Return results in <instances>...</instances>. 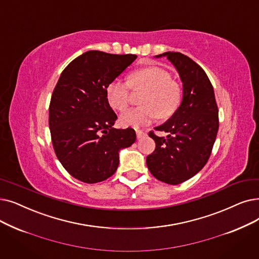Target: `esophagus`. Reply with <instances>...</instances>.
<instances>
[{
	"label": "esophagus",
	"instance_id": "obj_1",
	"mask_svg": "<svg viewBox=\"0 0 259 259\" xmlns=\"http://www.w3.org/2000/svg\"><path fill=\"white\" fill-rule=\"evenodd\" d=\"M145 136H146V132H144L142 130H137V137H138V139H142Z\"/></svg>",
	"mask_w": 259,
	"mask_h": 259
}]
</instances>
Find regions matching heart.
<instances>
[{"label": "heart", "instance_id": "heart-1", "mask_svg": "<svg viewBox=\"0 0 259 259\" xmlns=\"http://www.w3.org/2000/svg\"><path fill=\"white\" fill-rule=\"evenodd\" d=\"M129 84L133 89L144 88L146 92L141 98L142 107L129 109L120 115L119 121L123 127L139 128L150 123L156 116L169 117L181 103V87L161 67L148 66L133 72L129 77ZM106 94L109 105L114 110L123 111L128 107L129 85L125 81H111Z\"/></svg>", "mask_w": 259, "mask_h": 259}]
</instances>
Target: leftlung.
<instances>
[{"instance_id":"left-lung-1","label":"left lung","mask_w":259,"mask_h":259,"mask_svg":"<svg viewBox=\"0 0 259 259\" xmlns=\"http://www.w3.org/2000/svg\"><path fill=\"white\" fill-rule=\"evenodd\" d=\"M154 57H167L176 67L183 97L172 116L154 128L167 132V137L149 133L155 149L146 157V163L159 181L177 185L193 178L206 164L219 128L218 107L206 73L194 60L178 52Z\"/></svg>"}]
</instances>
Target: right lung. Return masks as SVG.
Returning a JSON list of instances; mask_svg holds the SVG:
<instances>
[{
  "instance_id": "right-lung-1",
  "label": "right lung",
  "mask_w": 259,
  "mask_h": 259,
  "mask_svg": "<svg viewBox=\"0 0 259 259\" xmlns=\"http://www.w3.org/2000/svg\"><path fill=\"white\" fill-rule=\"evenodd\" d=\"M137 55L89 51L61 73L51 98L49 123L54 150L65 170L84 183L113 175L119 151L136 142L132 128L115 129L117 119L106 90Z\"/></svg>"
}]
</instances>
